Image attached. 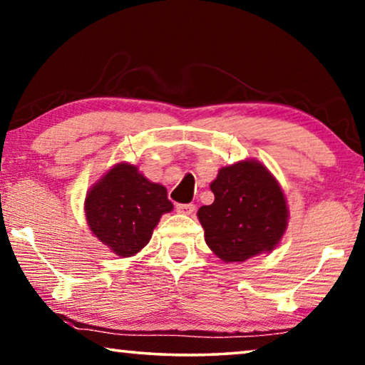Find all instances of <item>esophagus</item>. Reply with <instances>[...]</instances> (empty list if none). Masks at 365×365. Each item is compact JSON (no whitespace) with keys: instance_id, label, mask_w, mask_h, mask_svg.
Segmentation results:
<instances>
[{"instance_id":"esophagus-1","label":"esophagus","mask_w":365,"mask_h":365,"mask_svg":"<svg viewBox=\"0 0 365 365\" xmlns=\"http://www.w3.org/2000/svg\"><path fill=\"white\" fill-rule=\"evenodd\" d=\"M175 210L178 213L183 215H192L195 212V205L193 203H177Z\"/></svg>"}]
</instances>
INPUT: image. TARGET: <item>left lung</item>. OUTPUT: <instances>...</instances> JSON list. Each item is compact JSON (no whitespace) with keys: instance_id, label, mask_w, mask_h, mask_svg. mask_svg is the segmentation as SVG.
Listing matches in <instances>:
<instances>
[{"instance_id":"1","label":"left lung","mask_w":365,"mask_h":365,"mask_svg":"<svg viewBox=\"0 0 365 365\" xmlns=\"http://www.w3.org/2000/svg\"><path fill=\"white\" fill-rule=\"evenodd\" d=\"M212 205L198 210L205 241L227 263L271 251L287 225L284 195L258 162H240L218 172L210 185Z\"/></svg>"}]
</instances>
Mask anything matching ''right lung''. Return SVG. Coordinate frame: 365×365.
Masks as SVG:
<instances>
[{
  "label": "right lung",
  "instance_id": "add662e5",
  "mask_svg": "<svg viewBox=\"0 0 365 365\" xmlns=\"http://www.w3.org/2000/svg\"><path fill=\"white\" fill-rule=\"evenodd\" d=\"M172 208L165 187L147 180L129 163L107 172L86 198L92 233L122 258L138 253L162 215Z\"/></svg>",
  "mask_w": 365,
  "mask_h": 365
}]
</instances>
